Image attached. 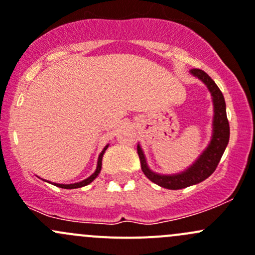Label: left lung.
Wrapping results in <instances>:
<instances>
[{
  "mask_svg": "<svg viewBox=\"0 0 255 255\" xmlns=\"http://www.w3.org/2000/svg\"><path fill=\"white\" fill-rule=\"evenodd\" d=\"M190 73L206 85L207 89L210 90L213 101L215 115H213L212 139L204 150V153L199 156V159L190 168H187L182 173L173 174V175H160V174L154 173L148 168L142 148L139 145L137 146L138 155L140 159V166H142L144 175L150 181H153L154 184L170 190L184 189V187L191 186V185L199 184V182L206 180L217 168L218 163H220L221 158L225 153L228 140H230V123L227 120L226 102L222 92L215 84V81L205 71L200 70V69H192Z\"/></svg>",
  "mask_w": 255,
  "mask_h": 255,
  "instance_id": "left-lung-1",
  "label": "left lung"
}]
</instances>
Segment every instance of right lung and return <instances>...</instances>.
<instances>
[{
  "label": "right lung",
  "mask_w": 255,
  "mask_h": 255,
  "mask_svg": "<svg viewBox=\"0 0 255 255\" xmlns=\"http://www.w3.org/2000/svg\"><path fill=\"white\" fill-rule=\"evenodd\" d=\"M107 148H109V144L105 146L104 150H102L101 154L99 155V160H97V168H96V170H95V173L92 174L91 176H89L87 179L82 180V181H80V182H75V184H66L65 185V184H55V182H54V185H55V186H58V187H61V189H78V187H82V186H86V185H89L90 182H92L95 179H96L97 175L100 174V171H101L102 156H104L105 151H106Z\"/></svg>",
  "instance_id": "1"
}]
</instances>
